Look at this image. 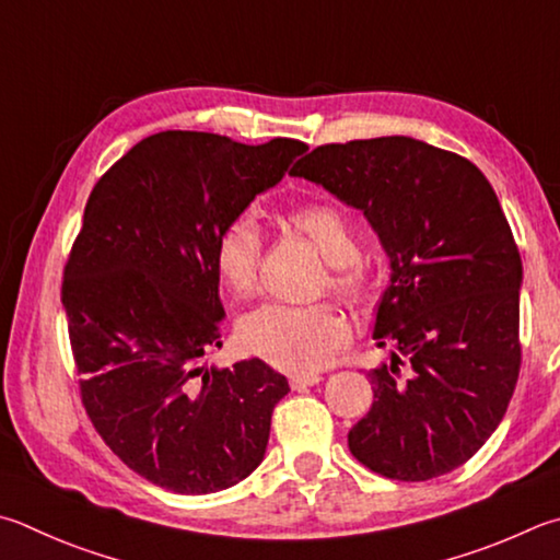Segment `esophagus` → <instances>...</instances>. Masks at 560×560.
I'll use <instances>...</instances> for the list:
<instances>
[{"instance_id": "obj_1", "label": "esophagus", "mask_w": 560, "mask_h": 560, "mask_svg": "<svg viewBox=\"0 0 560 560\" xmlns=\"http://www.w3.org/2000/svg\"><path fill=\"white\" fill-rule=\"evenodd\" d=\"M291 386L293 389H306V386H313V384H318V382H323V377L318 372H306V374H291Z\"/></svg>"}]
</instances>
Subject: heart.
Returning a JSON list of instances; mask_svg holds the SVG:
<instances>
[{
	"mask_svg": "<svg viewBox=\"0 0 560 560\" xmlns=\"http://www.w3.org/2000/svg\"><path fill=\"white\" fill-rule=\"evenodd\" d=\"M287 222L313 240L330 264L328 283L340 293L354 296L364 283L360 264V242L350 218L328 202H306L287 212ZM215 269L225 289L237 299H247L257 287L261 259V230L252 215L232 218L215 240ZM348 338L345 323L325 303L289 306L267 303L245 315L240 323V340L261 360L287 372L306 374L325 368L335 350Z\"/></svg>",
	"mask_w": 560,
	"mask_h": 560,
	"instance_id": "obj_1",
	"label": "heart"
}]
</instances>
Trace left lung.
I'll return each mask as SVG.
<instances>
[{"instance_id": "obj_1", "label": "left lung", "mask_w": 560, "mask_h": 560, "mask_svg": "<svg viewBox=\"0 0 560 560\" xmlns=\"http://www.w3.org/2000/svg\"><path fill=\"white\" fill-rule=\"evenodd\" d=\"M291 176L360 210L389 257L372 338L392 364L368 372L350 453L404 482L455 470L504 419L522 362V257L490 180L411 137L325 144Z\"/></svg>"}]
</instances>
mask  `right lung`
Here are the masks:
<instances>
[{
  "label": "right lung",
  "instance_id": "obj_1",
  "mask_svg": "<svg viewBox=\"0 0 560 560\" xmlns=\"http://www.w3.org/2000/svg\"><path fill=\"white\" fill-rule=\"evenodd\" d=\"M308 147L159 131L97 180L63 271L70 348L90 421L121 463L178 494H210L264 460L289 380L222 348L215 240Z\"/></svg>",
  "mask_w": 560,
  "mask_h": 560
}]
</instances>
